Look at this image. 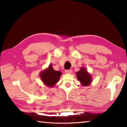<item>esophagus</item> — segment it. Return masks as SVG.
I'll use <instances>...</instances> for the list:
<instances>
[{"mask_svg": "<svg viewBox=\"0 0 127 127\" xmlns=\"http://www.w3.org/2000/svg\"><path fill=\"white\" fill-rule=\"evenodd\" d=\"M65 73H68V74H70L72 73V69H66L65 70Z\"/></svg>", "mask_w": 127, "mask_h": 127, "instance_id": "34e87169", "label": "esophagus"}]
</instances>
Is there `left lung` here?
<instances>
[{
  "mask_svg": "<svg viewBox=\"0 0 127 127\" xmlns=\"http://www.w3.org/2000/svg\"><path fill=\"white\" fill-rule=\"evenodd\" d=\"M77 77L79 81L83 86H88L92 81V78L90 75L88 73L85 68H81L79 71L77 73Z\"/></svg>",
  "mask_w": 127,
  "mask_h": 127,
  "instance_id": "left-lung-1",
  "label": "left lung"
}]
</instances>
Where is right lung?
I'll use <instances>...</instances> for the list:
<instances>
[{
  "label": "right lung",
  "instance_id": "obj_1",
  "mask_svg": "<svg viewBox=\"0 0 127 127\" xmlns=\"http://www.w3.org/2000/svg\"><path fill=\"white\" fill-rule=\"evenodd\" d=\"M61 75L62 73L61 72L54 70L53 66L50 65L48 69L41 73L40 77L43 82L46 86L49 87H53L59 81Z\"/></svg>",
  "mask_w": 127,
  "mask_h": 127
}]
</instances>
